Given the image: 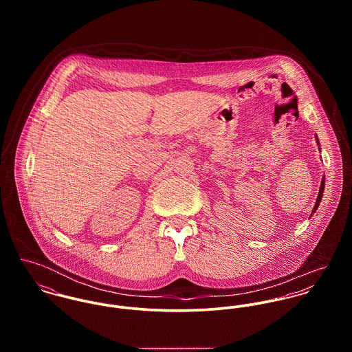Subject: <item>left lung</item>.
<instances>
[{"label":"left lung","mask_w":352,"mask_h":352,"mask_svg":"<svg viewBox=\"0 0 352 352\" xmlns=\"http://www.w3.org/2000/svg\"><path fill=\"white\" fill-rule=\"evenodd\" d=\"M317 145H320V144H318V140H317ZM324 187H325V177H322V180H321L320 192H318V195H317L316 204H314V207H313V211H311V214H314V211L318 208V204H320V201H321V199H322V195H324Z\"/></svg>","instance_id":"left-lung-1"}]
</instances>
